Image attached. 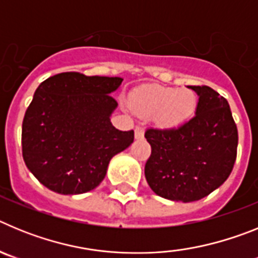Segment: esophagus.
Masks as SVG:
<instances>
[{
    "label": "esophagus",
    "mask_w": 258,
    "mask_h": 258,
    "mask_svg": "<svg viewBox=\"0 0 258 258\" xmlns=\"http://www.w3.org/2000/svg\"><path fill=\"white\" fill-rule=\"evenodd\" d=\"M143 136H145V132H143L142 127L137 126L136 131H134V137H136L137 140H142Z\"/></svg>",
    "instance_id": "esophagus-1"
}]
</instances>
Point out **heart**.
<instances>
[{
    "label": "heart",
    "mask_w": 258,
    "mask_h": 258,
    "mask_svg": "<svg viewBox=\"0 0 258 258\" xmlns=\"http://www.w3.org/2000/svg\"><path fill=\"white\" fill-rule=\"evenodd\" d=\"M129 104L140 116H152L159 127L170 129L192 116L197 108V95L188 89L143 85L132 93Z\"/></svg>",
    "instance_id": "b5f03b06"
}]
</instances>
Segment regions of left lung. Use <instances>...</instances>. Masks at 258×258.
Masks as SVG:
<instances>
[{
	"label": "left lung",
	"mask_w": 258,
	"mask_h": 258,
	"mask_svg": "<svg viewBox=\"0 0 258 258\" xmlns=\"http://www.w3.org/2000/svg\"><path fill=\"white\" fill-rule=\"evenodd\" d=\"M199 97L195 116L174 129H147L151 156L145 166L156 195L190 203L229 178L236 159L238 129L227 101L209 86H188Z\"/></svg>",
	"instance_id": "1"
}]
</instances>
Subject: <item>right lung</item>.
Here are the masks:
<instances>
[{"instance_id": "1", "label": "right lung", "mask_w": 258, "mask_h": 258, "mask_svg": "<svg viewBox=\"0 0 258 258\" xmlns=\"http://www.w3.org/2000/svg\"><path fill=\"white\" fill-rule=\"evenodd\" d=\"M121 77L63 72L36 89L22 126L23 159L45 187L61 195L94 190L113 156L134 141L111 122Z\"/></svg>"}]
</instances>
